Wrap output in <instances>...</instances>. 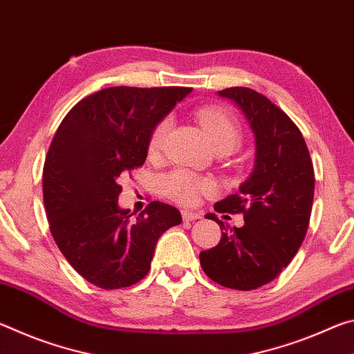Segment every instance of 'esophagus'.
<instances>
[{
  "label": "esophagus",
  "instance_id": "obj_1",
  "mask_svg": "<svg viewBox=\"0 0 354 354\" xmlns=\"http://www.w3.org/2000/svg\"><path fill=\"white\" fill-rule=\"evenodd\" d=\"M198 218H201L200 214L183 211V220H184V221H194V220H198Z\"/></svg>",
  "mask_w": 354,
  "mask_h": 354
}]
</instances>
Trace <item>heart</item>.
I'll use <instances>...</instances> for the list:
<instances>
[{
  "mask_svg": "<svg viewBox=\"0 0 354 354\" xmlns=\"http://www.w3.org/2000/svg\"><path fill=\"white\" fill-rule=\"evenodd\" d=\"M196 117H198L201 127L205 128L207 136L211 137L215 149L223 147L236 149L241 145V127H239L237 120L230 112L220 109V107H201L196 112ZM171 118L165 117L156 124L148 140L149 154H156L162 149L167 136L171 129ZM162 187L165 194L179 205L190 206L198 201L201 192L211 190L212 185L209 181L196 178L189 171L176 170L162 179Z\"/></svg>",
  "mask_w": 354,
  "mask_h": 354,
  "instance_id": "obj_1",
  "label": "heart"
}]
</instances>
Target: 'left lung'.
Returning a JSON list of instances; mask_svg holds the SVG:
<instances>
[{"mask_svg": "<svg viewBox=\"0 0 354 354\" xmlns=\"http://www.w3.org/2000/svg\"><path fill=\"white\" fill-rule=\"evenodd\" d=\"M220 97L234 101L254 134V169L239 194L215 203L217 212L243 214L245 225L221 232L218 245L200 253L215 283L253 290L289 266L306 236L314 201V167L301 131L287 113L248 87H230Z\"/></svg>", "mask_w": 354, "mask_h": 354, "instance_id": "8db88e82", "label": "left lung"}]
</instances>
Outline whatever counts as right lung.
<instances>
[{"instance_id":"1","label":"right lung","mask_w":354,"mask_h":354,"mask_svg":"<svg viewBox=\"0 0 354 354\" xmlns=\"http://www.w3.org/2000/svg\"><path fill=\"white\" fill-rule=\"evenodd\" d=\"M189 87H109L71 107L44 165V203L53 239L70 266L106 290L139 283L156 243L183 221L151 201L136 218L118 206V178L143 165L153 129Z\"/></svg>"}]
</instances>
